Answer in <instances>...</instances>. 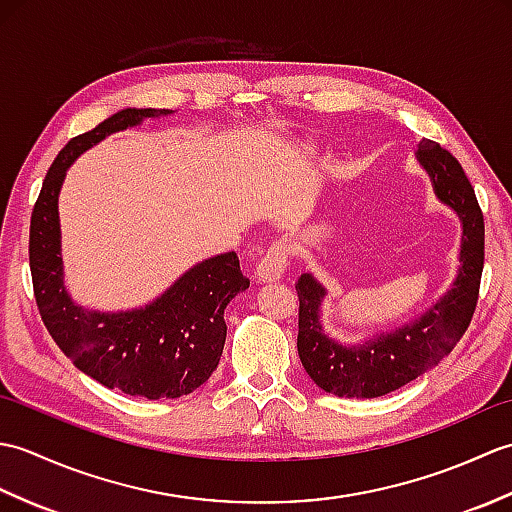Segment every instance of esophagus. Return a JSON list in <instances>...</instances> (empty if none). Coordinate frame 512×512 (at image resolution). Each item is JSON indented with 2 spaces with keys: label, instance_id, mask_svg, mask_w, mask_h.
<instances>
[{
  "label": "esophagus",
  "instance_id": "obj_1",
  "mask_svg": "<svg viewBox=\"0 0 512 512\" xmlns=\"http://www.w3.org/2000/svg\"><path fill=\"white\" fill-rule=\"evenodd\" d=\"M286 268H288V244L277 239V242H273L266 248L264 257L259 259L257 279L259 281H279L281 277H284Z\"/></svg>",
  "mask_w": 512,
  "mask_h": 512
}]
</instances>
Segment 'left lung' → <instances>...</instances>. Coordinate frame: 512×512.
Masks as SVG:
<instances>
[{
	"label": "left lung",
	"instance_id": "8db88e82",
	"mask_svg": "<svg viewBox=\"0 0 512 512\" xmlns=\"http://www.w3.org/2000/svg\"><path fill=\"white\" fill-rule=\"evenodd\" d=\"M418 162L427 169L433 191L462 220L460 270L453 288L420 319L394 332L376 334L363 345L345 347L325 336L321 301L325 288L310 273L295 284L299 297L297 350L308 376L323 391L345 398L391 394L438 365L469 328L480 295L484 268V215L462 165L433 140H420Z\"/></svg>",
	"mask_w": 512,
	"mask_h": 512
}]
</instances>
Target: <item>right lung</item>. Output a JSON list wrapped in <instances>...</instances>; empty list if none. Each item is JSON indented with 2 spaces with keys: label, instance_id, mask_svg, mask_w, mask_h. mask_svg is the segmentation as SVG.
<instances>
[{
  "label": "right lung",
  "instance_id": "1",
  "mask_svg": "<svg viewBox=\"0 0 512 512\" xmlns=\"http://www.w3.org/2000/svg\"><path fill=\"white\" fill-rule=\"evenodd\" d=\"M167 114L171 110L127 107L72 138L43 180L28 242L37 308L54 343L101 385L149 400L187 396L209 380L226 341L224 308L250 281L239 270L237 253H224L187 270L145 308L96 312L74 306L63 286L57 200L65 169L76 156L143 118Z\"/></svg>",
  "mask_w": 512,
  "mask_h": 512
}]
</instances>
